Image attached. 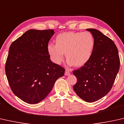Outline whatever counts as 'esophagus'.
<instances>
[{
    "instance_id": "obj_1",
    "label": "esophagus",
    "mask_w": 124,
    "mask_h": 124,
    "mask_svg": "<svg viewBox=\"0 0 124 124\" xmlns=\"http://www.w3.org/2000/svg\"><path fill=\"white\" fill-rule=\"evenodd\" d=\"M70 71L71 70L69 69H66L65 70V75L66 76H69L70 74Z\"/></svg>"
}]
</instances>
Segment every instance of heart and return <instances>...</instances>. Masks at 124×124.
Instances as JSON below:
<instances>
[{
    "instance_id": "b5f03b06",
    "label": "heart",
    "mask_w": 124,
    "mask_h": 124,
    "mask_svg": "<svg viewBox=\"0 0 124 124\" xmlns=\"http://www.w3.org/2000/svg\"><path fill=\"white\" fill-rule=\"evenodd\" d=\"M56 44L48 45V52L51 59L60 64L64 60L65 53L69 64L76 66L85 65L92 55L94 46V39L88 32H64L58 34Z\"/></svg>"
}]
</instances>
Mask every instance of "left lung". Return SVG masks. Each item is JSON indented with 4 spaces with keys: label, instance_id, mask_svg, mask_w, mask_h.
Listing matches in <instances>:
<instances>
[{
    "label": "left lung",
    "instance_id": "8db88e82",
    "mask_svg": "<svg viewBox=\"0 0 124 124\" xmlns=\"http://www.w3.org/2000/svg\"><path fill=\"white\" fill-rule=\"evenodd\" d=\"M92 33L94 46L89 60L73 74L77 82L76 94L87 102H94L108 94L120 68L118 50L114 42L98 30L86 29Z\"/></svg>",
    "mask_w": 124,
    "mask_h": 124
}]
</instances>
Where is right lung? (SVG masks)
<instances>
[{
	"instance_id": "1",
	"label": "right lung",
	"mask_w": 124,
	"mask_h": 124,
	"mask_svg": "<svg viewBox=\"0 0 124 124\" xmlns=\"http://www.w3.org/2000/svg\"><path fill=\"white\" fill-rule=\"evenodd\" d=\"M53 30H30L11 43L5 73L12 91L22 101L36 104L47 96L65 69L53 62L48 44Z\"/></svg>"
}]
</instances>
